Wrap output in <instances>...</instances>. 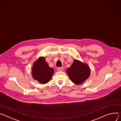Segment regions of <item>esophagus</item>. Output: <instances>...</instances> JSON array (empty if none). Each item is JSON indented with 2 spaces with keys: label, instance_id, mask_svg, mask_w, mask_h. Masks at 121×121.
<instances>
[{
  "label": "esophagus",
  "instance_id": "1",
  "mask_svg": "<svg viewBox=\"0 0 121 121\" xmlns=\"http://www.w3.org/2000/svg\"><path fill=\"white\" fill-rule=\"evenodd\" d=\"M63 67H59L58 68V70L59 71H62L63 70Z\"/></svg>",
  "mask_w": 121,
  "mask_h": 121
}]
</instances>
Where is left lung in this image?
<instances>
[{"instance_id":"left-lung-1","label":"left lung","mask_w":121,"mask_h":121,"mask_svg":"<svg viewBox=\"0 0 121 121\" xmlns=\"http://www.w3.org/2000/svg\"><path fill=\"white\" fill-rule=\"evenodd\" d=\"M71 81L76 85L83 83L90 75V68L86 64L75 60L70 67L67 69Z\"/></svg>"}]
</instances>
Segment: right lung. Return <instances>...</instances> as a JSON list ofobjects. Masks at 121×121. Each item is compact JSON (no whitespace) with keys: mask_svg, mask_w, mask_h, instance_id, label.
<instances>
[{"mask_svg":"<svg viewBox=\"0 0 121 121\" xmlns=\"http://www.w3.org/2000/svg\"><path fill=\"white\" fill-rule=\"evenodd\" d=\"M54 73L53 68L49 67L45 58H40L33 65L32 75L39 83L45 84L48 82Z\"/></svg>","mask_w":121,"mask_h":121,"instance_id":"right-lung-1","label":"right lung"}]
</instances>
